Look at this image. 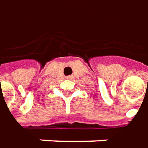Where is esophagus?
<instances>
[{"mask_svg": "<svg viewBox=\"0 0 148 148\" xmlns=\"http://www.w3.org/2000/svg\"><path fill=\"white\" fill-rule=\"evenodd\" d=\"M67 79H73V76H71V75H69V76H67Z\"/></svg>", "mask_w": 148, "mask_h": 148, "instance_id": "esophagus-1", "label": "esophagus"}]
</instances>
